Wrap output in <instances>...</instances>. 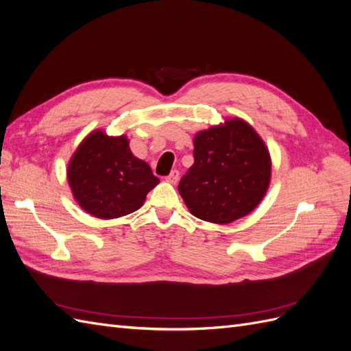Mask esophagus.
<instances>
[{
  "label": "esophagus",
  "mask_w": 351,
  "mask_h": 351,
  "mask_svg": "<svg viewBox=\"0 0 351 351\" xmlns=\"http://www.w3.org/2000/svg\"><path fill=\"white\" fill-rule=\"evenodd\" d=\"M178 178H180V173L177 171V169H173V171L167 176V182L171 184H176L178 182Z\"/></svg>",
  "instance_id": "esophagus-1"
}]
</instances>
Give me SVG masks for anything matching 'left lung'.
<instances>
[{
  "instance_id": "1",
  "label": "left lung",
  "mask_w": 351,
  "mask_h": 351,
  "mask_svg": "<svg viewBox=\"0 0 351 351\" xmlns=\"http://www.w3.org/2000/svg\"><path fill=\"white\" fill-rule=\"evenodd\" d=\"M193 165L178 183L192 214L215 224L247 215L267 193L271 158L259 134L243 120H228L196 134Z\"/></svg>"
}]
</instances>
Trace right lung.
Instances as JSON below:
<instances>
[{
    "mask_svg": "<svg viewBox=\"0 0 351 351\" xmlns=\"http://www.w3.org/2000/svg\"><path fill=\"white\" fill-rule=\"evenodd\" d=\"M69 184L79 205L102 219L124 217L139 209L159 183L151 167L136 158L125 136L93 132L69 164Z\"/></svg>",
    "mask_w": 351,
    "mask_h": 351,
    "instance_id": "add662e5",
    "label": "right lung"
}]
</instances>
